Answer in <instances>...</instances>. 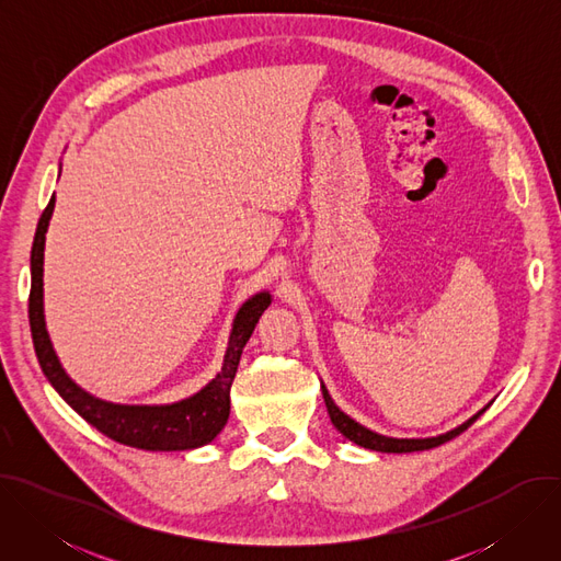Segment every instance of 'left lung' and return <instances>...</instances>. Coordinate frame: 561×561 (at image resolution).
<instances>
[{
  "label": "left lung",
  "instance_id": "1",
  "mask_svg": "<svg viewBox=\"0 0 561 561\" xmlns=\"http://www.w3.org/2000/svg\"><path fill=\"white\" fill-rule=\"evenodd\" d=\"M322 394H324V402H327V409H329V415H331V422L333 426L351 442H355L357 446H364V448H370V450H379V453H415V450H428V448H435V446H442L446 442H450L453 437L461 435L472 422H477L479 415H484L489 411V407H484L479 413H474L470 420H466L461 426L444 433V435H437V437H426V439H394V437H386V435H379V433H373L368 431L366 426L357 424L355 420H351L346 413H342L333 397L329 394L327 386L322 383Z\"/></svg>",
  "mask_w": 561,
  "mask_h": 561
}]
</instances>
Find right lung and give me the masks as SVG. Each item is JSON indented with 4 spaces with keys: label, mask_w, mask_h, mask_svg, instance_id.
Returning <instances> with one entry per match:
<instances>
[{
    "label": "right lung",
    "mask_w": 561,
    "mask_h": 561,
    "mask_svg": "<svg viewBox=\"0 0 561 561\" xmlns=\"http://www.w3.org/2000/svg\"><path fill=\"white\" fill-rule=\"evenodd\" d=\"M55 208V195L44 208L35 242L31 251V297H28V322L35 344L37 362L50 381V386L61 394L64 402L82 415L91 426H95L106 437L141 448V450H191L213 442L228 422L230 413V386L239 366V357L247 342L251 340L255 324L262 312L271 306L268 293L253 295L242 308L237 310L228 348L224 355L221 370L193 397L164 407H124L111 404L93 397L84 388H79L61 368L48 331L44 322V242L48 221Z\"/></svg>",
    "instance_id": "right-lung-1"
}]
</instances>
